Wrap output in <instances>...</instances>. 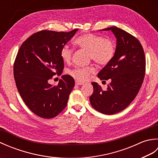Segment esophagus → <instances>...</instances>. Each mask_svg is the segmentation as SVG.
<instances>
[{
	"label": "esophagus",
	"instance_id": "34e87169",
	"mask_svg": "<svg viewBox=\"0 0 158 158\" xmlns=\"http://www.w3.org/2000/svg\"><path fill=\"white\" fill-rule=\"evenodd\" d=\"M83 84H84V83L80 82V81H75V85H83Z\"/></svg>",
	"mask_w": 158,
	"mask_h": 158
}]
</instances>
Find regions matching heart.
<instances>
[{
	"mask_svg": "<svg viewBox=\"0 0 158 158\" xmlns=\"http://www.w3.org/2000/svg\"><path fill=\"white\" fill-rule=\"evenodd\" d=\"M75 44L79 48L89 52V58L100 65H106L111 61L115 54V46L109 39L93 34H85L77 38ZM73 51L68 45H64L60 56L64 62L69 63L72 59ZM95 71L92 66L87 67H76L70 70L69 73L77 81L83 82L89 79L90 73Z\"/></svg>",
	"mask_w": 158,
	"mask_h": 158,
	"instance_id": "b5f03b06",
	"label": "heart"
}]
</instances>
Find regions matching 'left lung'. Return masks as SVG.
I'll return each mask as SVG.
<instances>
[{
    "instance_id": "8db88e82",
    "label": "left lung",
    "mask_w": 158,
    "mask_h": 158,
    "mask_svg": "<svg viewBox=\"0 0 158 158\" xmlns=\"http://www.w3.org/2000/svg\"><path fill=\"white\" fill-rule=\"evenodd\" d=\"M111 31L117 39L111 61L98 74L100 80L111 82L103 90L93 82L92 106L105 115H113L125 109L133 101L141 87L145 73V58L143 47L135 36L115 26L100 30Z\"/></svg>"
}]
</instances>
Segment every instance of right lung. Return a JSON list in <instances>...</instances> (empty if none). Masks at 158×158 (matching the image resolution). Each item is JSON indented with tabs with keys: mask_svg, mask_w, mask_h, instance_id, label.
<instances>
[{
	"mask_svg": "<svg viewBox=\"0 0 158 158\" xmlns=\"http://www.w3.org/2000/svg\"><path fill=\"white\" fill-rule=\"evenodd\" d=\"M77 31L36 32L22 43L17 54L13 66L17 88L26 105L42 118L51 119L62 111L75 86L74 79L68 75L61 77L57 86L49 80L62 74L60 51Z\"/></svg>",
	"mask_w": 158,
	"mask_h": 158,
	"instance_id": "obj_1",
	"label": "right lung"
}]
</instances>
